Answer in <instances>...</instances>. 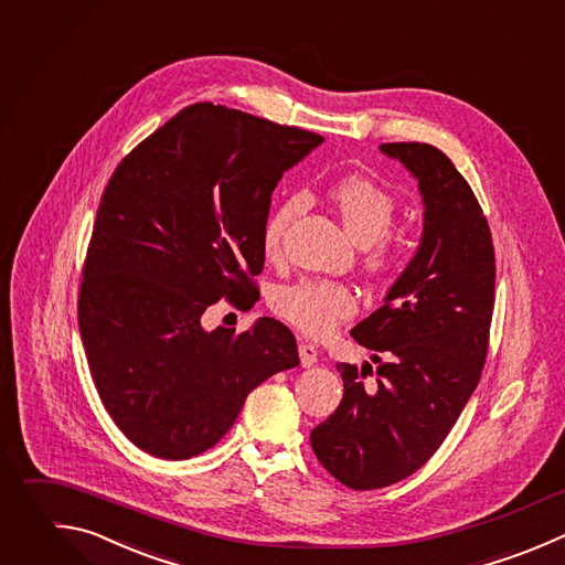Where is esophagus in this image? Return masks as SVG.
I'll list each match as a JSON object with an SVG mask.
<instances>
[{
    "instance_id": "esophagus-1",
    "label": "esophagus",
    "mask_w": 565,
    "mask_h": 565,
    "mask_svg": "<svg viewBox=\"0 0 565 565\" xmlns=\"http://www.w3.org/2000/svg\"><path fill=\"white\" fill-rule=\"evenodd\" d=\"M298 353H300V364L305 369H309V366H313L318 362V349L311 342H300L298 344Z\"/></svg>"
}]
</instances>
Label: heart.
I'll return each mask as SVG.
<instances>
[{
  "label": "heart",
  "instance_id": "obj_1",
  "mask_svg": "<svg viewBox=\"0 0 565 565\" xmlns=\"http://www.w3.org/2000/svg\"><path fill=\"white\" fill-rule=\"evenodd\" d=\"M329 199L355 245L364 274L375 282H391L404 267V249L391 238L397 205L393 196L364 177H347L329 188ZM305 207L302 194L280 201L263 225V249L276 258L289 223ZM276 311L311 338L329 335L340 322L358 313L355 291L335 280H300L276 294Z\"/></svg>",
  "mask_w": 565,
  "mask_h": 565
}]
</instances>
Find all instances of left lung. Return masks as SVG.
<instances>
[{
  "label": "left lung",
  "mask_w": 565,
  "mask_h": 565,
  "mask_svg": "<svg viewBox=\"0 0 565 565\" xmlns=\"http://www.w3.org/2000/svg\"><path fill=\"white\" fill-rule=\"evenodd\" d=\"M380 150L417 179L424 230L384 305L351 329L375 369L340 362L342 402L311 430L318 461L353 490L402 481L441 446L481 377L494 307L492 236L466 179L428 143Z\"/></svg>",
  "instance_id": "left-lung-1"
}]
</instances>
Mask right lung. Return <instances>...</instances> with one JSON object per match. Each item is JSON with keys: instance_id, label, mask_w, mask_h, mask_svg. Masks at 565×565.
<instances>
[{"instance_id": "1", "label": "right lung", "mask_w": 565, "mask_h": 565, "mask_svg": "<svg viewBox=\"0 0 565 565\" xmlns=\"http://www.w3.org/2000/svg\"><path fill=\"white\" fill-rule=\"evenodd\" d=\"M322 141L194 104L108 181L77 316L99 397L141 450L161 459L205 452L260 382L300 364L294 333L274 318L243 333L207 331L201 318L221 298L254 307L271 192Z\"/></svg>"}]
</instances>
